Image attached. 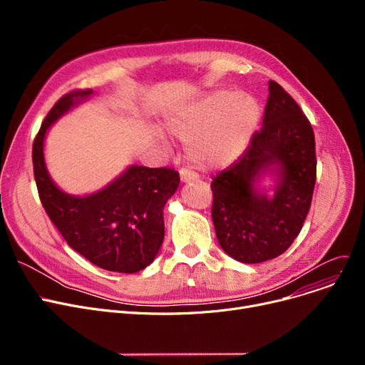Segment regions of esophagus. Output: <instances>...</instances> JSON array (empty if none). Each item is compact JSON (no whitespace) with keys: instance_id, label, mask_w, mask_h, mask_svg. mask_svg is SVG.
Segmentation results:
<instances>
[{"instance_id":"esophagus-1","label":"esophagus","mask_w":365,"mask_h":365,"mask_svg":"<svg viewBox=\"0 0 365 365\" xmlns=\"http://www.w3.org/2000/svg\"><path fill=\"white\" fill-rule=\"evenodd\" d=\"M198 179V175L194 171H190L187 168H182L180 170V180L183 183H187V182H192V180H197Z\"/></svg>"}]
</instances>
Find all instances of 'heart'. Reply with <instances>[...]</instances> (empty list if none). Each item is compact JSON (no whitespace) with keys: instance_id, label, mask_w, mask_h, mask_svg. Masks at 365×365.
Returning a JSON list of instances; mask_svg holds the SVG:
<instances>
[{"instance_id":"b5f03b06","label":"heart","mask_w":365,"mask_h":365,"mask_svg":"<svg viewBox=\"0 0 365 365\" xmlns=\"http://www.w3.org/2000/svg\"><path fill=\"white\" fill-rule=\"evenodd\" d=\"M259 108L244 93L216 91L170 112L164 125L186 142L187 160L204 170H217L235 161L250 140ZM155 136L163 139L161 131Z\"/></svg>"}]
</instances>
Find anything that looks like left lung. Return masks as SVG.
<instances>
[{"mask_svg":"<svg viewBox=\"0 0 365 365\" xmlns=\"http://www.w3.org/2000/svg\"><path fill=\"white\" fill-rule=\"evenodd\" d=\"M274 196L259 187L266 175ZM317 179L314 130L296 101L269 81L263 123L250 145L213 179L212 217L226 255L262 263L282 255L299 235Z\"/></svg>","mask_w":365,"mask_h":365,"instance_id":"obj_1","label":"left lung"}]
</instances>
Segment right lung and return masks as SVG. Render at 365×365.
Returning a JSON list of instances; mask_svg holds the SVG:
<instances>
[{"instance_id": "1", "label": "right lung", "mask_w": 365, "mask_h": 365, "mask_svg": "<svg viewBox=\"0 0 365 365\" xmlns=\"http://www.w3.org/2000/svg\"><path fill=\"white\" fill-rule=\"evenodd\" d=\"M93 94V90L72 91L47 113L32 148L34 176L46 213L71 248L102 269L134 274L149 266L160 252L163 210L178 190L179 173L167 167L130 165L105 187L83 197L57 186L46 165V134Z\"/></svg>"}]
</instances>
